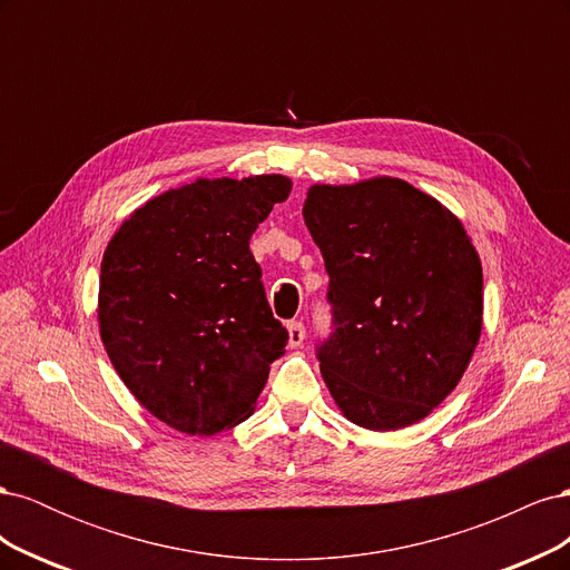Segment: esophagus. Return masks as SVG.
Masks as SVG:
<instances>
[{
	"mask_svg": "<svg viewBox=\"0 0 570 570\" xmlns=\"http://www.w3.org/2000/svg\"><path fill=\"white\" fill-rule=\"evenodd\" d=\"M287 335H289V347H299L306 340V327L302 321H289L287 323Z\"/></svg>",
	"mask_w": 570,
	"mask_h": 570,
	"instance_id": "esophagus-1",
	"label": "esophagus"
}]
</instances>
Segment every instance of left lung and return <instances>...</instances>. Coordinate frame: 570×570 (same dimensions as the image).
Instances as JSON below:
<instances>
[{"label":"left lung","mask_w":570,"mask_h":570,"mask_svg":"<svg viewBox=\"0 0 570 570\" xmlns=\"http://www.w3.org/2000/svg\"><path fill=\"white\" fill-rule=\"evenodd\" d=\"M304 223L327 271L333 331L316 358L352 423L425 419L469 366L482 327V268L459 218L396 178L314 185Z\"/></svg>","instance_id":"left-lung-1"}]
</instances>
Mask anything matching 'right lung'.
I'll use <instances>...</instances> for the list:
<instances>
[{
  "mask_svg": "<svg viewBox=\"0 0 570 570\" xmlns=\"http://www.w3.org/2000/svg\"><path fill=\"white\" fill-rule=\"evenodd\" d=\"M285 176L197 180L137 209L101 258L99 333L120 381L187 435L247 421L285 354L249 237Z\"/></svg>",
  "mask_w": 570,
  "mask_h": 570,
  "instance_id": "obj_1",
  "label": "right lung"
}]
</instances>
